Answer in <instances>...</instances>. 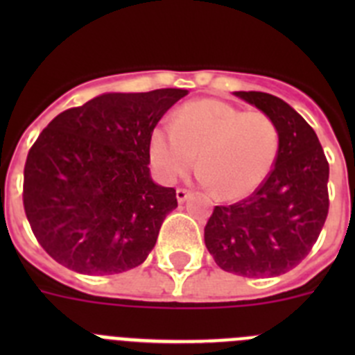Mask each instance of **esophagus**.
<instances>
[{"label": "esophagus", "mask_w": 355, "mask_h": 355, "mask_svg": "<svg viewBox=\"0 0 355 355\" xmlns=\"http://www.w3.org/2000/svg\"><path fill=\"white\" fill-rule=\"evenodd\" d=\"M188 196H190V192H188V190H184V188H178V190H175V199H178V202H180V205L188 199Z\"/></svg>", "instance_id": "34e87169"}]
</instances>
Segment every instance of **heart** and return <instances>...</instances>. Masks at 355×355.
<instances>
[{"mask_svg":"<svg viewBox=\"0 0 355 355\" xmlns=\"http://www.w3.org/2000/svg\"><path fill=\"white\" fill-rule=\"evenodd\" d=\"M281 135L270 115L245 112L220 99L184 103L149 137L156 174L174 181L196 163L200 183L222 199H240L258 190L274 168Z\"/></svg>","mask_w":355,"mask_h":355,"instance_id":"b5f03b06","label":"heart"}]
</instances>
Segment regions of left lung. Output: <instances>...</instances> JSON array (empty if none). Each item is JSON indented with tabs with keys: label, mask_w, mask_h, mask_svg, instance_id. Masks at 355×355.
Listing matches in <instances>:
<instances>
[{
	"label": "left lung",
	"mask_w": 355,
	"mask_h": 355,
	"mask_svg": "<svg viewBox=\"0 0 355 355\" xmlns=\"http://www.w3.org/2000/svg\"><path fill=\"white\" fill-rule=\"evenodd\" d=\"M234 96L274 119L279 155L252 196L215 206L205 243L222 270L274 277L299 265L318 240L329 213V163L313 128L283 99L265 92Z\"/></svg>",
	"instance_id": "obj_1"
}]
</instances>
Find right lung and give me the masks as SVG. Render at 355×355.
<instances>
[{
    "label": "right lung",
    "mask_w": 355,
    "mask_h": 355,
    "mask_svg": "<svg viewBox=\"0 0 355 355\" xmlns=\"http://www.w3.org/2000/svg\"><path fill=\"white\" fill-rule=\"evenodd\" d=\"M188 90L110 92L56 115L31 146L23 202L42 249L78 274H121L142 265L174 188L149 172V137Z\"/></svg>",
    "instance_id": "obj_1"
}]
</instances>
